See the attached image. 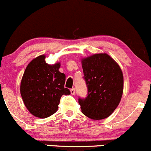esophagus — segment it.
<instances>
[{
    "label": "esophagus",
    "instance_id": "obj_1",
    "mask_svg": "<svg viewBox=\"0 0 151 151\" xmlns=\"http://www.w3.org/2000/svg\"><path fill=\"white\" fill-rule=\"evenodd\" d=\"M70 93H71V94L72 95H74L75 94V89H74V88H72V89H71V90H70Z\"/></svg>",
    "mask_w": 151,
    "mask_h": 151
}]
</instances>
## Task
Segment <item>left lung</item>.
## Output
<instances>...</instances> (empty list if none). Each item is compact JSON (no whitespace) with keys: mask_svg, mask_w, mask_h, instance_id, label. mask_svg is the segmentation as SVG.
<instances>
[{"mask_svg":"<svg viewBox=\"0 0 151 151\" xmlns=\"http://www.w3.org/2000/svg\"><path fill=\"white\" fill-rule=\"evenodd\" d=\"M88 89L85 99H79L82 114L94 120L111 115L121 101L123 73L119 65L106 53H95L81 59Z\"/></svg>","mask_w":151,"mask_h":151,"instance_id":"left-lung-1","label":"left lung"}]
</instances>
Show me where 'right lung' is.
Segmentation results:
<instances>
[{
  "label": "right lung",
  "mask_w": 151,
  "mask_h": 151,
  "mask_svg": "<svg viewBox=\"0 0 151 151\" xmlns=\"http://www.w3.org/2000/svg\"><path fill=\"white\" fill-rule=\"evenodd\" d=\"M61 63L48 64L45 55L32 60L27 66L20 84V93L24 106L35 117L45 119L57 111L63 95H69L64 88L66 76L58 69Z\"/></svg>",
  "instance_id": "right-lung-1"
}]
</instances>
